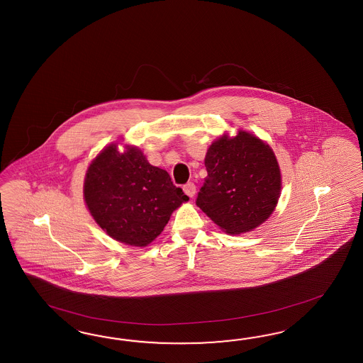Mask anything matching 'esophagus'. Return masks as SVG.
<instances>
[{"label":"esophagus","instance_id":"34e87169","mask_svg":"<svg viewBox=\"0 0 363 363\" xmlns=\"http://www.w3.org/2000/svg\"><path fill=\"white\" fill-rule=\"evenodd\" d=\"M184 191H185V194H187L189 196H196V184H194V182H187V184L184 185Z\"/></svg>","mask_w":363,"mask_h":363}]
</instances>
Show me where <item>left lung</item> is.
<instances>
[{
	"instance_id": "obj_1",
	"label": "left lung",
	"mask_w": 363,
	"mask_h": 363,
	"mask_svg": "<svg viewBox=\"0 0 363 363\" xmlns=\"http://www.w3.org/2000/svg\"><path fill=\"white\" fill-rule=\"evenodd\" d=\"M207 177L196 206L228 234H242L272 214L281 190V176L272 149L240 130L219 138L205 158Z\"/></svg>"
}]
</instances>
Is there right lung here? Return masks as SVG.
Masks as SVG:
<instances>
[{"instance_id": "add662e5", "label": "right lung", "mask_w": 363, "mask_h": 363, "mask_svg": "<svg viewBox=\"0 0 363 363\" xmlns=\"http://www.w3.org/2000/svg\"><path fill=\"white\" fill-rule=\"evenodd\" d=\"M84 199L98 225L121 243L145 247L172 213L189 201L167 170L150 165L138 147L109 145L89 165Z\"/></svg>"}]
</instances>
